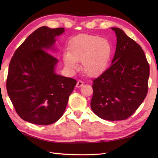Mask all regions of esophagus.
Wrapping results in <instances>:
<instances>
[{
  "label": "esophagus",
  "instance_id": "esophagus-1",
  "mask_svg": "<svg viewBox=\"0 0 158 158\" xmlns=\"http://www.w3.org/2000/svg\"><path fill=\"white\" fill-rule=\"evenodd\" d=\"M83 85V82L81 81V80H79V81L77 83L76 87L77 88H81Z\"/></svg>",
  "mask_w": 158,
  "mask_h": 158
}]
</instances>
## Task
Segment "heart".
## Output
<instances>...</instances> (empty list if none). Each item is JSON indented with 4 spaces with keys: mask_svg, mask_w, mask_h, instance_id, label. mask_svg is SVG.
Instances as JSON below:
<instances>
[{
    "mask_svg": "<svg viewBox=\"0 0 158 158\" xmlns=\"http://www.w3.org/2000/svg\"><path fill=\"white\" fill-rule=\"evenodd\" d=\"M69 49L63 56L65 66L70 70L76 69L78 61H82L83 71L89 76L102 73L111 56L110 43L96 35H77L70 42Z\"/></svg>",
    "mask_w": 158,
    "mask_h": 158,
    "instance_id": "heart-1",
    "label": "heart"
}]
</instances>
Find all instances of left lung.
<instances>
[{
    "label": "left lung",
    "mask_w": 158,
    "mask_h": 158,
    "mask_svg": "<svg viewBox=\"0 0 158 158\" xmlns=\"http://www.w3.org/2000/svg\"><path fill=\"white\" fill-rule=\"evenodd\" d=\"M117 36L112 64L93 80L91 108L109 121L124 120L139 108L148 92L149 64L138 43L122 30L111 28Z\"/></svg>",
    "instance_id": "8db88e82"
}]
</instances>
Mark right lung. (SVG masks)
<instances>
[{"mask_svg":"<svg viewBox=\"0 0 158 158\" xmlns=\"http://www.w3.org/2000/svg\"><path fill=\"white\" fill-rule=\"evenodd\" d=\"M64 28L36 29L15 50L10 61L6 90L16 113L22 119L49 125L63 115L75 79L55 73L58 59L46 51Z\"/></svg>","mask_w":158,"mask_h":158,"instance_id":"right-lung-1","label":"right lung"}]
</instances>
